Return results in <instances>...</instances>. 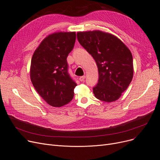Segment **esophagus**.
Instances as JSON below:
<instances>
[{
	"mask_svg": "<svg viewBox=\"0 0 160 160\" xmlns=\"http://www.w3.org/2000/svg\"><path fill=\"white\" fill-rule=\"evenodd\" d=\"M85 78H86V76H82V77H80L79 78V80H80V82H83V81H84Z\"/></svg>",
	"mask_w": 160,
	"mask_h": 160,
	"instance_id": "esophagus-1",
	"label": "esophagus"
}]
</instances>
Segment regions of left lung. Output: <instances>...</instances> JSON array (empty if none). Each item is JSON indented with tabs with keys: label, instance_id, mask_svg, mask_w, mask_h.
<instances>
[{
	"label": "left lung",
	"instance_id": "1",
	"mask_svg": "<svg viewBox=\"0 0 160 160\" xmlns=\"http://www.w3.org/2000/svg\"><path fill=\"white\" fill-rule=\"evenodd\" d=\"M77 39L97 65L99 77L93 89L95 97L106 102L119 99L133 78L129 48L115 36L100 30L78 32Z\"/></svg>",
	"mask_w": 160,
	"mask_h": 160
}]
</instances>
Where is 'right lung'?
<instances>
[{"mask_svg":"<svg viewBox=\"0 0 160 160\" xmlns=\"http://www.w3.org/2000/svg\"><path fill=\"white\" fill-rule=\"evenodd\" d=\"M75 32H55L33 52L30 76L39 95L49 105L61 107L71 101L77 86L68 73L67 58L73 49Z\"/></svg>","mask_w":160,"mask_h":160,"instance_id":"1","label":"right lung"}]
</instances>
